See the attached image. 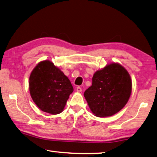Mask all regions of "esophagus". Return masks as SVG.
I'll return each instance as SVG.
<instances>
[{
	"label": "esophagus",
	"mask_w": 157,
	"mask_h": 157,
	"mask_svg": "<svg viewBox=\"0 0 157 157\" xmlns=\"http://www.w3.org/2000/svg\"><path fill=\"white\" fill-rule=\"evenodd\" d=\"M76 90L78 91V92H82V88L80 86H78L76 88Z\"/></svg>",
	"instance_id": "obj_1"
}]
</instances>
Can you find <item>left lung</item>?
Listing matches in <instances>:
<instances>
[{
	"label": "left lung",
	"mask_w": 157,
	"mask_h": 157,
	"mask_svg": "<svg viewBox=\"0 0 157 157\" xmlns=\"http://www.w3.org/2000/svg\"><path fill=\"white\" fill-rule=\"evenodd\" d=\"M92 79V85L85 90L84 95L95 116H112L127 104L132 91V81L121 65L108 64L96 71Z\"/></svg>",
	"instance_id": "1"
}]
</instances>
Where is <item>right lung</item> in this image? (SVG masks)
I'll return each mask as SVG.
<instances>
[{
  "mask_svg": "<svg viewBox=\"0 0 157 157\" xmlns=\"http://www.w3.org/2000/svg\"><path fill=\"white\" fill-rule=\"evenodd\" d=\"M31 97L41 110L52 115L62 112L73 88L64 73L49 60L40 62L29 77Z\"/></svg>",
  "mask_w": 157,
  "mask_h": 157,
  "instance_id": "add662e5",
  "label": "right lung"
}]
</instances>
